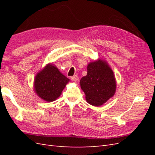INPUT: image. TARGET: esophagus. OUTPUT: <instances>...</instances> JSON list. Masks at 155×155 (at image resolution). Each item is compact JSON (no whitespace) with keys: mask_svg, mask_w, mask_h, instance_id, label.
Instances as JSON below:
<instances>
[{"mask_svg":"<svg viewBox=\"0 0 155 155\" xmlns=\"http://www.w3.org/2000/svg\"><path fill=\"white\" fill-rule=\"evenodd\" d=\"M71 78L72 81L77 82L78 80V77L77 75H74V76H72V77H71Z\"/></svg>","mask_w":155,"mask_h":155,"instance_id":"esophagus-1","label":"esophagus"}]
</instances>
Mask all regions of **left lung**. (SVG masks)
<instances>
[{
  "label": "left lung",
  "mask_w": 155,
  "mask_h": 155,
  "mask_svg": "<svg viewBox=\"0 0 155 155\" xmlns=\"http://www.w3.org/2000/svg\"><path fill=\"white\" fill-rule=\"evenodd\" d=\"M88 103L101 106L114 96L116 80L113 71L104 61L98 59L87 66V74L80 81Z\"/></svg>",
  "instance_id": "1"
}]
</instances>
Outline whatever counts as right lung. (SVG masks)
<instances>
[{
	"label": "right lung",
	"mask_w": 155,
	"mask_h": 155,
	"mask_svg": "<svg viewBox=\"0 0 155 155\" xmlns=\"http://www.w3.org/2000/svg\"><path fill=\"white\" fill-rule=\"evenodd\" d=\"M70 80L52 64H48L35 76L34 90L42 100L54 101L60 97Z\"/></svg>",
	"instance_id": "add662e5"
}]
</instances>
